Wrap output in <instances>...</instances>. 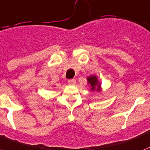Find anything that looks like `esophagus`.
Instances as JSON below:
<instances>
[{"label": "esophagus", "instance_id": "34e87169", "mask_svg": "<svg viewBox=\"0 0 150 150\" xmlns=\"http://www.w3.org/2000/svg\"><path fill=\"white\" fill-rule=\"evenodd\" d=\"M75 83H76V81L74 79L68 80V84L69 85H75Z\"/></svg>", "mask_w": 150, "mask_h": 150}]
</instances>
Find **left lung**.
Masks as SVG:
<instances>
[{
    "label": "left lung",
    "mask_w": 150,
    "mask_h": 150,
    "mask_svg": "<svg viewBox=\"0 0 150 150\" xmlns=\"http://www.w3.org/2000/svg\"><path fill=\"white\" fill-rule=\"evenodd\" d=\"M88 83L90 84V86H92V90H94L95 87L97 86V85L98 84V79H97V77L95 76H92L88 77ZM100 87V86H98V88Z\"/></svg>",
    "instance_id": "8db88e82"
}]
</instances>
